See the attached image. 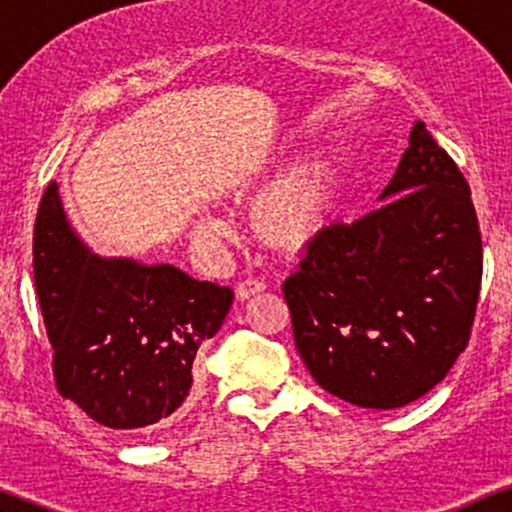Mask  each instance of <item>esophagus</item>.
<instances>
[{
    "label": "esophagus",
    "mask_w": 512,
    "mask_h": 512,
    "mask_svg": "<svg viewBox=\"0 0 512 512\" xmlns=\"http://www.w3.org/2000/svg\"><path fill=\"white\" fill-rule=\"evenodd\" d=\"M267 291V284L264 281H255V279H248V281H240L238 289H236V296L238 301H250V298L260 296V293Z\"/></svg>",
    "instance_id": "1"
}]
</instances>
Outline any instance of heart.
<instances>
[{
	"mask_svg": "<svg viewBox=\"0 0 512 512\" xmlns=\"http://www.w3.org/2000/svg\"><path fill=\"white\" fill-rule=\"evenodd\" d=\"M342 163L334 151H317L272 182L250 207V231L264 248L296 255L330 226L337 204ZM199 233H216L211 221L197 223Z\"/></svg>",
	"mask_w": 512,
	"mask_h": 512,
	"instance_id": "1",
	"label": "heart"
}]
</instances>
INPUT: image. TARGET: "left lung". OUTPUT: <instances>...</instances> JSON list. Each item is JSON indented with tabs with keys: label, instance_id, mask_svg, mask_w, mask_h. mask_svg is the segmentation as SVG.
I'll return each instance as SVG.
<instances>
[{
	"label": "left lung",
	"instance_id": "obj_1",
	"mask_svg": "<svg viewBox=\"0 0 512 512\" xmlns=\"http://www.w3.org/2000/svg\"><path fill=\"white\" fill-rule=\"evenodd\" d=\"M378 202L310 245L284 298L317 385L356 407L399 409L467 346L484 257L467 180L421 120Z\"/></svg>",
	"mask_w": 512,
	"mask_h": 512
}]
</instances>
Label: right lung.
<instances>
[{
    "mask_svg": "<svg viewBox=\"0 0 512 512\" xmlns=\"http://www.w3.org/2000/svg\"><path fill=\"white\" fill-rule=\"evenodd\" d=\"M33 274L62 395L134 436L173 424L195 383L199 346L221 330L233 291L173 264L93 252L57 182L35 219Z\"/></svg>",
    "mask_w": 512,
    "mask_h": 512,
    "instance_id": "add662e5",
    "label": "right lung"
}]
</instances>
